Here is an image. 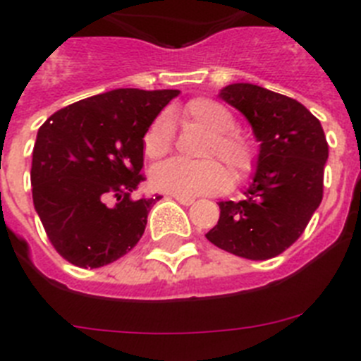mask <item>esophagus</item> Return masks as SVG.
<instances>
[{"mask_svg": "<svg viewBox=\"0 0 361 361\" xmlns=\"http://www.w3.org/2000/svg\"><path fill=\"white\" fill-rule=\"evenodd\" d=\"M173 199L177 200V202H180L183 206H191V204L195 202V199L193 197H184V195H173Z\"/></svg>", "mask_w": 361, "mask_h": 361, "instance_id": "esophagus-1", "label": "esophagus"}]
</instances>
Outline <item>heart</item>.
<instances>
[{
	"mask_svg": "<svg viewBox=\"0 0 361 361\" xmlns=\"http://www.w3.org/2000/svg\"><path fill=\"white\" fill-rule=\"evenodd\" d=\"M184 119L208 132L204 145V157H219L229 166L233 173L240 177L251 170L255 162V148L247 139L231 132L235 117L224 104L213 99H193L184 108ZM171 148V124L166 116L153 121L145 135V153L149 159H161ZM153 190L170 195H206L216 193L229 186L231 177L224 166L216 161L186 162L171 159L155 166L149 173Z\"/></svg>",
	"mask_w": 361,
	"mask_h": 361,
	"instance_id": "b5f03b06",
	"label": "heart"
}]
</instances>
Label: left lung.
Returning a JSON list of instances; mask_svg holds the SVG:
<instances>
[{"label":"left lung","mask_w":361,"mask_h":361,"mask_svg":"<svg viewBox=\"0 0 361 361\" xmlns=\"http://www.w3.org/2000/svg\"><path fill=\"white\" fill-rule=\"evenodd\" d=\"M219 97L247 119L260 149L244 199L219 202L206 238L237 257L267 260L298 240L320 206L329 146L320 121L296 99L251 82L228 85Z\"/></svg>","instance_id":"1"}]
</instances>
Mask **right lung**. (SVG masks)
Listing matches in <instances>:
<instances>
[{"label": "right lung", "instance_id": "obj_1", "mask_svg": "<svg viewBox=\"0 0 361 361\" xmlns=\"http://www.w3.org/2000/svg\"><path fill=\"white\" fill-rule=\"evenodd\" d=\"M178 90L117 88L61 108L37 130L32 199L49 240L78 267H103L141 240L161 197L145 180V135Z\"/></svg>", "mask_w": 361, "mask_h": 361}]
</instances>
